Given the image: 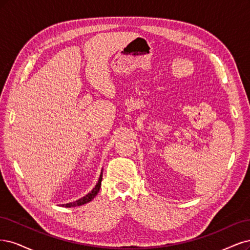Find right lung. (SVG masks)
<instances>
[{"mask_svg": "<svg viewBox=\"0 0 250 250\" xmlns=\"http://www.w3.org/2000/svg\"><path fill=\"white\" fill-rule=\"evenodd\" d=\"M102 180H103V170L100 174V179H99V182L96 183L95 187L91 190V192L88 193L87 195H85L84 197L80 198L76 201H74V203H69V204H65V205H62V207H65V208H71V207H79V206H83L87 203H89V201H91L95 196L96 194H98L99 191H100V188H101V185H102Z\"/></svg>", "mask_w": 250, "mask_h": 250, "instance_id": "right-lung-1", "label": "right lung"}]
</instances>
